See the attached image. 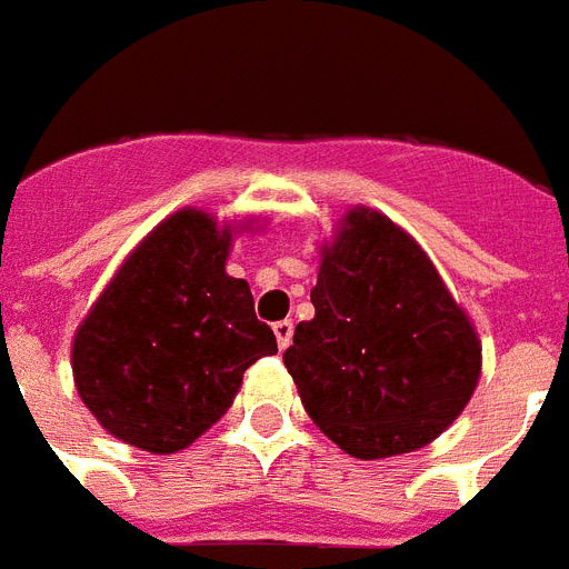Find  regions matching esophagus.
Here are the masks:
<instances>
[{"label":"esophagus","mask_w":569,"mask_h":569,"mask_svg":"<svg viewBox=\"0 0 569 569\" xmlns=\"http://www.w3.org/2000/svg\"><path fill=\"white\" fill-rule=\"evenodd\" d=\"M272 335H276V343H279V349H288L290 340H293V322L279 320L276 326H272Z\"/></svg>","instance_id":"esophagus-1"}]
</instances>
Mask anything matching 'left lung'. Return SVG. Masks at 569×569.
<instances>
[{"mask_svg":"<svg viewBox=\"0 0 569 569\" xmlns=\"http://www.w3.org/2000/svg\"><path fill=\"white\" fill-rule=\"evenodd\" d=\"M313 320L284 367L320 431L361 461L443 435L481 376V340L422 247L356 206L320 247Z\"/></svg>","mask_w":569,"mask_h":569,"instance_id":"obj_1","label":"left lung"}]
</instances>
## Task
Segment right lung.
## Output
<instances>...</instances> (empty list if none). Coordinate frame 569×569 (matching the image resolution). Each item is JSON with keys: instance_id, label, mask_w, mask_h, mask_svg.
Instances as JSON below:
<instances>
[{"instance_id": "1", "label": "right lung", "mask_w": 569, "mask_h": 569, "mask_svg": "<svg viewBox=\"0 0 569 569\" xmlns=\"http://www.w3.org/2000/svg\"><path fill=\"white\" fill-rule=\"evenodd\" d=\"M252 222V220H249ZM243 222L181 208L131 249L72 338V381L108 435L170 456L206 435L243 372L276 356L247 279L226 272Z\"/></svg>"}]
</instances>
